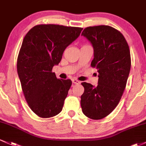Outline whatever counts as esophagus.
Returning a JSON list of instances; mask_svg holds the SVG:
<instances>
[{
  "mask_svg": "<svg viewBox=\"0 0 146 146\" xmlns=\"http://www.w3.org/2000/svg\"><path fill=\"white\" fill-rule=\"evenodd\" d=\"M72 81L73 84H80V81H79V80H77L76 79H72Z\"/></svg>",
  "mask_w": 146,
  "mask_h": 146,
  "instance_id": "34e87169",
  "label": "esophagus"
}]
</instances>
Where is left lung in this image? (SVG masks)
<instances>
[{
    "label": "left lung",
    "mask_w": 146,
    "mask_h": 146,
    "mask_svg": "<svg viewBox=\"0 0 146 146\" xmlns=\"http://www.w3.org/2000/svg\"><path fill=\"white\" fill-rule=\"evenodd\" d=\"M81 35L93 46L91 67L98 70L99 79L96 87L81 83V106L86 116L100 120L109 115L121 99L131 68L129 48L123 34L109 26L87 27Z\"/></svg>",
    "instance_id": "obj_1"
}]
</instances>
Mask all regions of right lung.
I'll return each mask as SVG.
<instances>
[{
    "label": "right lung",
    "instance_id": "obj_1",
    "mask_svg": "<svg viewBox=\"0 0 146 146\" xmlns=\"http://www.w3.org/2000/svg\"><path fill=\"white\" fill-rule=\"evenodd\" d=\"M82 28L40 24L23 38L17 58V73L25 99L39 117L46 118L62 111L72 86L52 72L67 46L80 35Z\"/></svg>",
    "mask_w": 146,
    "mask_h": 146
}]
</instances>
